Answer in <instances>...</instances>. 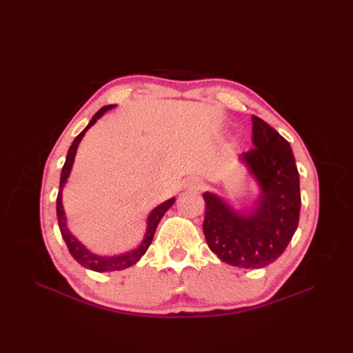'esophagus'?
<instances>
[{
  "mask_svg": "<svg viewBox=\"0 0 353 353\" xmlns=\"http://www.w3.org/2000/svg\"><path fill=\"white\" fill-rule=\"evenodd\" d=\"M183 188L191 190V191H200L203 188V182H201L200 179H190V181H186L183 183Z\"/></svg>",
  "mask_w": 353,
  "mask_h": 353,
  "instance_id": "esophagus-1",
  "label": "esophagus"
}]
</instances>
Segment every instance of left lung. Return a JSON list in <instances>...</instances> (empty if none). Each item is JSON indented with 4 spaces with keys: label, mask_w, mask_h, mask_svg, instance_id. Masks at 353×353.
<instances>
[{
    "label": "left lung",
    "mask_w": 353,
    "mask_h": 353,
    "mask_svg": "<svg viewBox=\"0 0 353 353\" xmlns=\"http://www.w3.org/2000/svg\"><path fill=\"white\" fill-rule=\"evenodd\" d=\"M252 123L254 148L239 156L261 188L252 211L239 214L216 194H203V234L209 249L239 268H262L281 256L297 229L302 203L288 141L264 119L253 115Z\"/></svg>",
    "instance_id": "8db88e82"
}]
</instances>
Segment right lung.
Wrapping results in <instances>:
<instances>
[{
  "mask_svg": "<svg viewBox=\"0 0 353 353\" xmlns=\"http://www.w3.org/2000/svg\"><path fill=\"white\" fill-rule=\"evenodd\" d=\"M114 106H104L101 108L97 114L92 117L91 121L86 125V129L77 134V138L72 141V144L68 150V154H66V161L65 165L62 168V174H61V186H59V194H57V221H59V229H61V234L65 239L66 247H68L70 253L72 254V258L76 259L80 265H83L85 268L89 270H94V272H115V270H124V268H129L133 264H137V262L142 258V254L147 252V249L150 247L153 241V236H154V232L157 224H159L161 219L163 216V214L168 211V209L174 205V197L163 201L162 205H159L157 208H154L152 212L148 215V220H147V230H145V236L142 239L141 245L138 249L127 252L124 254H118V256H99V254H95L92 252H89L86 247L81 244L79 239L71 235V232L66 228V216H65V211H63V205H62V191H63V186L68 181L70 177V172L72 168V163H74V157H76V152H77V147L80 144L81 138L85 137L86 130L89 127L94 125L97 123V119H99L104 112H108L109 109H112Z\"/></svg>",
  "mask_w": 353,
  "mask_h": 353,
  "instance_id": "right-lung-1",
  "label": "right lung"
}]
</instances>
